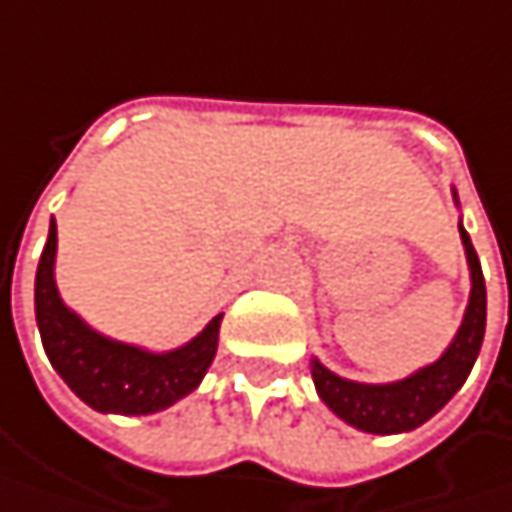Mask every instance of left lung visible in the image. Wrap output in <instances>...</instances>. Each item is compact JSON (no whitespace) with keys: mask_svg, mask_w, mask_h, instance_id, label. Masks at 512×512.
Returning <instances> with one entry per match:
<instances>
[{"mask_svg":"<svg viewBox=\"0 0 512 512\" xmlns=\"http://www.w3.org/2000/svg\"><path fill=\"white\" fill-rule=\"evenodd\" d=\"M451 193H454V205L460 208L457 190H451ZM457 228H460V240L466 249L472 290H469V304H466V313H463V322H460L454 340L445 346V351L434 363L410 372L401 381L363 384V381H349V378L331 372L325 363H319V357L310 360V375H313L316 393L325 401V407L363 434L387 437V434H407V431L425 425L466 384V378L478 360L484 331H487V284H484L481 260L475 255V246L463 228V219Z\"/></svg>","mask_w":512,"mask_h":512,"instance_id":"1","label":"left lung"}]
</instances>
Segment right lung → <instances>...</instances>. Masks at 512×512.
<instances>
[{
  "label": "right lung",
  "mask_w": 512,
  "mask_h": 512,
  "mask_svg": "<svg viewBox=\"0 0 512 512\" xmlns=\"http://www.w3.org/2000/svg\"><path fill=\"white\" fill-rule=\"evenodd\" d=\"M58 225L49 222V240L34 278V316L52 369L87 407L119 416H149L190 395L205 378L216 346L222 313L184 346L152 351L90 328L64 304L55 281Z\"/></svg>",
  "instance_id": "obj_1"
}]
</instances>
